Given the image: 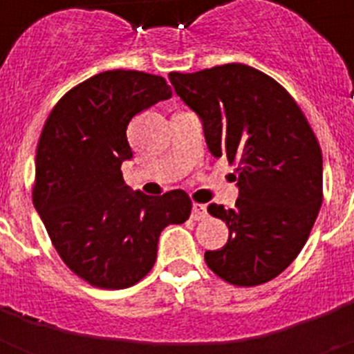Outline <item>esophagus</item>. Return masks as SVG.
Masks as SVG:
<instances>
[{"instance_id": "34e87169", "label": "esophagus", "mask_w": 354, "mask_h": 354, "mask_svg": "<svg viewBox=\"0 0 354 354\" xmlns=\"http://www.w3.org/2000/svg\"><path fill=\"white\" fill-rule=\"evenodd\" d=\"M192 218L195 221H200V220H204V218H207V207L202 204H193Z\"/></svg>"}]
</instances>
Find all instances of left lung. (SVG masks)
I'll return each instance as SVG.
<instances>
[{"label": "left lung", "mask_w": 354, "mask_h": 354, "mask_svg": "<svg viewBox=\"0 0 354 354\" xmlns=\"http://www.w3.org/2000/svg\"><path fill=\"white\" fill-rule=\"evenodd\" d=\"M168 77L202 120L211 154L237 162L236 207H207L227 223L228 241L205 252V262L232 286L270 282L298 257L323 204V154L314 131L282 84L248 65Z\"/></svg>", "instance_id": "obj_1"}]
</instances>
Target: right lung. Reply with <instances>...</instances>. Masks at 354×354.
Listing matches in <instances>:
<instances>
[{
    "instance_id": "add662e5",
    "label": "right lung",
    "mask_w": 354,
    "mask_h": 354,
    "mask_svg": "<svg viewBox=\"0 0 354 354\" xmlns=\"http://www.w3.org/2000/svg\"><path fill=\"white\" fill-rule=\"evenodd\" d=\"M170 97L165 77L106 71L68 90L44 124L33 205L62 261L90 286L140 282L154 266L162 228L189 218L183 189L131 192L120 170L133 158L131 120Z\"/></svg>"
}]
</instances>
